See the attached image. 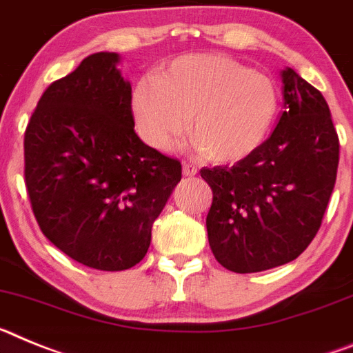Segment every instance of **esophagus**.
<instances>
[{
	"label": "esophagus",
	"mask_w": 353,
	"mask_h": 353,
	"mask_svg": "<svg viewBox=\"0 0 353 353\" xmlns=\"http://www.w3.org/2000/svg\"><path fill=\"white\" fill-rule=\"evenodd\" d=\"M199 174V168L192 163H183V176L194 177Z\"/></svg>",
	"instance_id": "obj_1"
}]
</instances>
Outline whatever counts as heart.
<instances>
[{
	"label": "heart",
	"instance_id": "obj_1",
	"mask_svg": "<svg viewBox=\"0 0 353 353\" xmlns=\"http://www.w3.org/2000/svg\"><path fill=\"white\" fill-rule=\"evenodd\" d=\"M131 108L140 139L152 149H170L188 125L204 158L231 163L266 139L277 113V90L268 76L234 58L199 53L174 60L159 81H139Z\"/></svg>",
	"mask_w": 353,
	"mask_h": 353
}]
</instances>
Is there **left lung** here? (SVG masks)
Listing matches in <instances>:
<instances>
[{"label":"left lung","instance_id":"1","mask_svg":"<svg viewBox=\"0 0 353 353\" xmlns=\"http://www.w3.org/2000/svg\"><path fill=\"white\" fill-rule=\"evenodd\" d=\"M284 108L268 139L232 167H204L214 259L236 274L293 261L323 220L336 183L339 139L321 92L283 70Z\"/></svg>","mask_w":353,"mask_h":353}]
</instances>
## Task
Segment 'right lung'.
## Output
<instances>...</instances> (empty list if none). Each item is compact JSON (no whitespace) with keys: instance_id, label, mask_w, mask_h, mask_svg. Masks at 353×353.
Listing matches in <instances>:
<instances>
[{"instance_id":"add662e5","label":"right lung","mask_w":353,"mask_h":353,"mask_svg":"<svg viewBox=\"0 0 353 353\" xmlns=\"http://www.w3.org/2000/svg\"><path fill=\"white\" fill-rule=\"evenodd\" d=\"M117 53H94L49 85L24 133V183L39 228L85 266L140 263L181 181L179 159L134 133Z\"/></svg>"}]
</instances>
